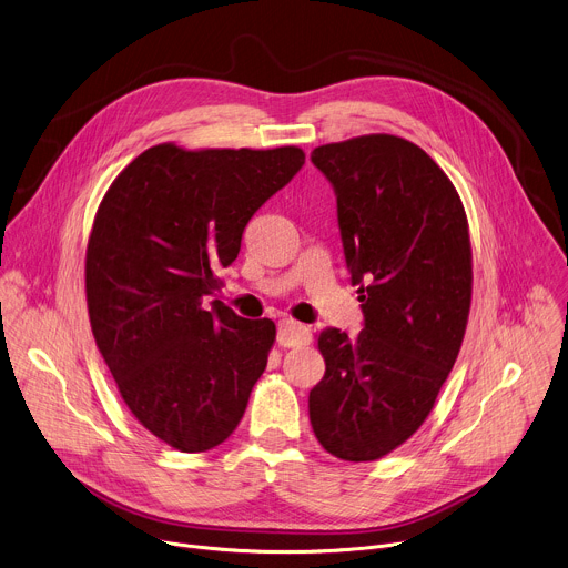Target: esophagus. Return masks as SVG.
Returning a JSON list of instances; mask_svg holds the SVG:
<instances>
[{
  "instance_id": "esophagus-1",
  "label": "esophagus",
  "mask_w": 568,
  "mask_h": 568,
  "mask_svg": "<svg viewBox=\"0 0 568 568\" xmlns=\"http://www.w3.org/2000/svg\"><path fill=\"white\" fill-rule=\"evenodd\" d=\"M312 333L310 328L301 326V323L292 321V318H283L278 321V333H276V342L283 348H296V346H305L310 344Z\"/></svg>"
}]
</instances>
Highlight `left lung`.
<instances>
[{
    "label": "left lung",
    "mask_w": 568,
    "mask_h": 568,
    "mask_svg": "<svg viewBox=\"0 0 568 568\" xmlns=\"http://www.w3.org/2000/svg\"><path fill=\"white\" fill-rule=\"evenodd\" d=\"M337 195V220L364 328L318 335L326 375L310 390V423L342 460H377L409 440L445 384L471 303L463 202L436 161L393 134L312 150Z\"/></svg>",
    "instance_id": "8db88e82"
}]
</instances>
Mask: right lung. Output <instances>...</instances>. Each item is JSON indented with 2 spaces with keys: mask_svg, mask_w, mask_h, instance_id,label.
<instances>
[{
  "mask_svg": "<svg viewBox=\"0 0 568 568\" xmlns=\"http://www.w3.org/2000/svg\"><path fill=\"white\" fill-rule=\"evenodd\" d=\"M303 164L296 145L159 143L121 171L97 211L85 256L97 346L132 416L180 452L224 443L267 366L274 321L206 298L252 215Z\"/></svg>",
  "mask_w": 568,
  "mask_h": 568,
  "instance_id": "add662e5",
  "label": "right lung"
}]
</instances>
